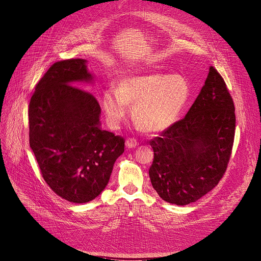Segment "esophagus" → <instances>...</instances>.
<instances>
[{"label": "esophagus", "mask_w": 261, "mask_h": 261, "mask_svg": "<svg viewBox=\"0 0 261 261\" xmlns=\"http://www.w3.org/2000/svg\"><path fill=\"white\" fill-rule=\"evenodd\" d=\"M137 146H138V142L135 140V138H128V140L126 141V147L129 149L135 148Z\"/></svg>", "instance_id": "34e87169"}]
</instances>
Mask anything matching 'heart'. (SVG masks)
I'll return each mask as SVG.
<instances>
[{
    "label": "heart",
    "instance_id": "b5f03b06",
    "mask_svg": "<svg viewBox=\"0 0 261 261\" xmlns=\"http://www.w3.org/2000/svg\"><path fill=\"white\" fill-rule=\"evenodd\" d=\"M188 80L178 73H150L121 79L117 90L102 92L101 106L110 126L117 127L132 108L137 128L160 132L175 123L190 98Z\"/></svg>",
    "mask_w": 261,
    "mask_h": 261
}]
</instances>
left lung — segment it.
Masks as SVG:
<instances>
[{
  "instance_id": "obj_1",
  "label": "left lung",
  "mask_w": 261,
  "mask_h": 261,
  "mask_svg": "<svg viewBox=\"0 0 261 261\" xmlns=\"http://www.w3.org/2000/svg\"><path fill=\"white\" fill-rule=\"evenodd\" d=\"M235 120L233 99L211 66L186 116L150 142L149 176L162 199L186 205L217 186L231 156Z\"/></svg>"
}]
</instances>
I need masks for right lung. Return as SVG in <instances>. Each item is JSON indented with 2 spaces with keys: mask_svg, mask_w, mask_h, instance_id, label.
Instances as JSON below:
<instances>
[{
  "mask_svg": "<svg viewBox=\"0 0 261 261\" xmlns=\"http://www.w3.org/2000/svg\"><path fill=\"white\" fill-rule=\"evenodd\" d=\"M87 61L52 65L29 103V144L47 185L62 198L85 203L109 182L125 141L100 128V107L77 84H92Z\"/></svg>",
  "mask_w": 261,
  "mask_h": 261,
  "instance_id": "add662e5",
  "label": "right lung"
}]
</instances>
